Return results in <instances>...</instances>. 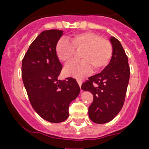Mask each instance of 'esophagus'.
<instances>
[{"instance_id": "obj_1", "label": "esophagus", "mask_w": 149, "mask_h": 149, "mask_svg": "<svg viewBox=\"0 0 149 149\" xmlns=\"http://www.w3.org/2000/svg\"><path fill=\"white\" fill-rule=\"evenodd\" d=\"M77 82H78V85H79V86H80V87H81V85H82L81 80H77Z\"/></svg>"}]
</instances>
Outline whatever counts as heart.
<instances>
[{"instance_id":"obj_1","label":"heart","mask_w":149,"mask_h":149,"mask_svg":"<svg viewBox=\"0 0 149 149\" xmlns=\"http://www.w3.org/2000/svg\"><path fill=\"white\" fill-rule=\"evenodd\" d=\"M82 50L80 61H71L64 68L66 76L81 78L90 73L92 67L95 71L103 69L108 64L112 55V46L108 40L102 39L93 32H83L73 35L71 42L61 38L55 47L58 59L63 62L69 61L75 50Z\"/></svg>"}]
</instances>
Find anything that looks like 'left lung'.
Returning a JSON list of instances; mask_svg holds the SVG:
<instances>
[{"label":"left lung","mask_w":149,"mask_h":149,"mask_svg":"<svg viewBox=\"0 0 149 149\" xmlns=\"http://www.w3.org/2000/svg\"><path fill=\"white\" fill-rule=\"evenodd\" d=\"M110 41L113 52L109 64L102 72L90 77L81 86L82 90L93 95L88 114L92 122L97 124L110 122L121 110L130 74L128 58L121 43L113 36Z\"/></svg>","instance_id":"obj_1"}]
</instances>
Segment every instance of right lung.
Returning a JSON list of instances; mask_svg holds the SVG:
<instances>
[{"mask_svg": "<svg viewBox=\"0 0 149 149\" xmlns=\"http://www.w3.org/2000/svg\"><path fill=\"white\" fill-rule=\"evenodd\" d=\"M63 31H44L38 36L23 58L22 75L30 103L48 122L57 123L69 117V104L80 93L76 79L58 80L62 65L55 47Z\"/></svg>", "mask_w": 149, "mask_h": 149, "instance_id": "right-lung-1", "label": "right lung"}]
</instances>
